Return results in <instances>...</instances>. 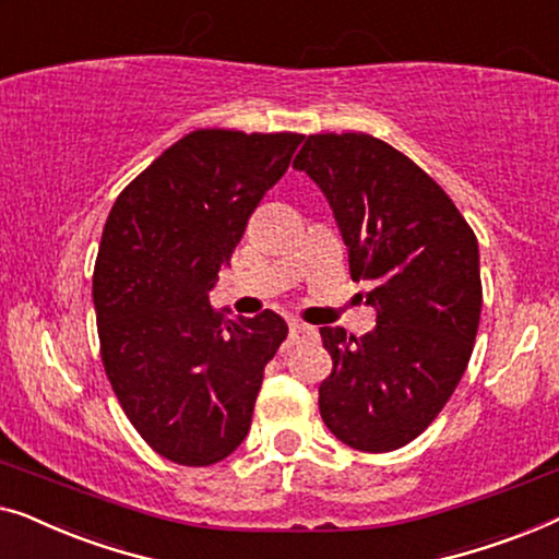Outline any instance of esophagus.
<instances>
[{
    "label": "esophagus",
    "instance_id": "34e87169",
    "mask_svg": "<svg viewBox=\"0 0 559 559\" xmlns=\"http://www.w3.org/2000/svg\"><path fill=\"white\" fill-rule=\"evenodd\" d=\"M288 334H290V340L296 342V340H301V336L313 334V329L301 324V321H290V324H288Z\"/></svg>",
    "mask_w": 559,
    "mask_h": 559
}]
</instances>
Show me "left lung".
Segmentation results:
<instances>
[{
    "label": "left lung",
    "mask_w": 559,
    "mask_h": 559,
    "mask_svg": "<svg viewBox=\"0 0 559 559\" xmlns=\"http://www.w3.org/2000/svg\"><path fill=\"white\" fill-rule=\"evenodd\" d=\"M294 167L332 204L352 281H367L377 326H321L332 374L326 428L365 453L397 451L443 411L481 319L478 242L451 198L413 159L369 133H311Z\"/></svg>",
    "instance_id": "left-lung-1"
}]
</instances>
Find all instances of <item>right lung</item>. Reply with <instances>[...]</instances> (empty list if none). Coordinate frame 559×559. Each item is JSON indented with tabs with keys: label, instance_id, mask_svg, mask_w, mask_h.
I'll return each mask as SVG.
<instances>
[{
	"label": "right lung",
	"instance_id": "add662e5",
	"mask_svg": "<svg viewBox=\"0 0 559 559\" xmlns=\"http://www.w3.org/2000/svg\"><path fill=\"white\" fill-rule=\"evenodd\" d=\"M301 133L198 129L116 198L93 271L100 359L126 418L164 459L212 466L248 436L288 326L210 306L219 265L286 175Z\"/></svg>",
	"mask_w": 559,
	"mask_h": 559
}]
</instances>
